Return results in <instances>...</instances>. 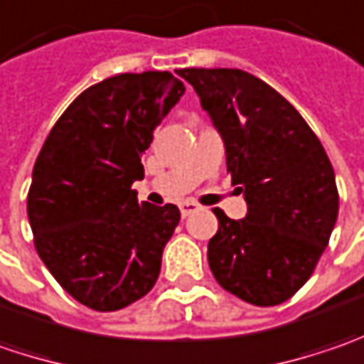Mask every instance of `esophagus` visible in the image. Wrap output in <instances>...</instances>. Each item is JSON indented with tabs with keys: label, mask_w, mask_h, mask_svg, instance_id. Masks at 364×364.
<instances>
[{
	"label": "esophagus",
	"mask_w": 364,
	"mask_h": 364,
	"mask_svg": "<svg viewBox=\"0 0 364 364\" xmlns=\"http://www.w3.org/2000/svg\"><path fill=\"white\" fill-rule=\"evenodd\" d=\"M179 210H181L183 218H187L193 212H198L199 203H196V201H183V203H179Z\"/></svg>",
	"instance_id": "esophagus-1"
}]
</instances>
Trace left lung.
<instances>
[{"label": "left lung", "instance_id": "left-lung-1", "mask_svg": "<svg viewBox=\"0 0 364 364\" xmlns=\"http://www.w3.org/2000/svg\"><path fill=\"white\" fill-rule=\"evenodd\" d=\"M224 140L248 212L222 210L208 245L215 281L252 306L283 304L308 281L338 218L334 168L299 112L240 69H183Z\"/></svg>", "mask_w": 364, "mask_h": 364}]
</instances>
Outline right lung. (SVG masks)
Wrapping results in <instances>:
<instances>
[{
	"label": "right lung",
	"mask_w": 364,
	"mask_h": 364,
	"mask_svg": "<svg viewBox=\"0 0 364 364\" xmlns=\"http://www.w3.org/2000/svg\"><path fill=\"white\" fill-rule=\"evenodd\" d=\"M185 85L166 71L124 73L85 89L58 118L32 171L28 220L58 285L95 311L151 291L181 213L138 203L142 152Z\"/></svg>",
	"instance_id": "obj_1"
}]
</instances>
